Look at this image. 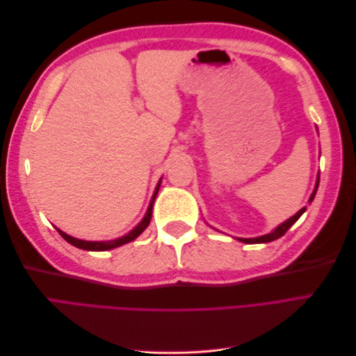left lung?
I'll return each instance as SVG.
<instances>
[{
  "label": "left lung",
  "mask_w": 356,
  "mask_h": 356,
  "mask_svg": "<svg viewBox=\"0 0 356 356\" xmlns=\"http://www.w3.org/2000/svg\"><path fill=\"white\" fill-rule=\"evenodd\" d=\"M318 186H319V175H318V179H316V186H315V190H314V193H312V196H310V199H309V202H312L314 200V197H315V195H316V190H318ZM306 211V207L305 208H301L296 215H293V217H291L289 220H286L285 222H282L281 225H279V227H276L272 233H268V234H264V236H260V238H251V239H243V238H238L241 242H243V243H266V242H272V241H276V239H279L281 238V236H284L285 233H286V230L291 227V225H293L301 215H303V212Z\"/></svg>",
  "instance_id": "left-lung-1"
}]
</instances>
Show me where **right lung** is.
I'll use <instances>...</instances> for the list:
<instances>
[{"instance_id":"add662e5","label":"right lung","mask_w":356,"mask_h":356,"mask_svg":"<svg viewBox=\"0 0 356 356\" xmlns=\"http://www.w3.org/2000/svg\"><path fill=\"white\" fill-rule=\"evenodd\" d=\"M160 182H161V179L159 181V184H157V187H156V191H154V195H153V197H152V202H149V207H148V209H147V213H145V217L143 218V221L139 222L131 233H127L126 236H122V238L114 239V241H106V242H90V241H80V239L71 238V236H68L67 233H63L62 230H59V229H56V230L59 232V234H60L62 238L65 239L68 243L80 248V250H86V251H108V250H113V248H117V246H122V245H124V243L132 242V241H135V239L138 238V236L141 234V233L148 227L149 220H152V213H153V203H154L156 196H157V193H159Z\"/></svg>"}]
</instances>
